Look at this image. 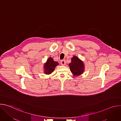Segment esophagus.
<instances>
[{
    "mask_svg": "<svg viewBox=\"0 0 121 121\" xmlns=\"http://www.w3.org/2000/svg\"><path fill=\"white\" fill-rule=\"evenodd\" d=\"M61 64L62 65H65V60H62L61 61Z\"/></svg>",
    "mask_w": 121,
    "mask_h": 121,
    "instance_id": "esophagus-1",
    "label": "esophagus"
}]
</instances>
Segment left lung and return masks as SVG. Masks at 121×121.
Segmentation results:
<instances>
[{
	"mask_svg": "<svg viewBox=\"0 0 121 121\" xmlns=\"http://www.w3.org/2000/svg\"><path fill=\"white\" fill-rule=\"evenodd\" d=\"M70 69L74 77L82 74L85 69L84 63L78 57L74 56L71 59V62L69 64Z\"/></svg>",
	"mask_w": 121,
	"mask_h": 121,
	"instance_id": "obj_1",
	"label": "left lung"
}]
</instances>
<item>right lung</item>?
Instances as JSON below:
<instances>
[{"instance_id":"1","label":"right lung","mask_w":121,"mask_h":121,"mask_svg":"<svg viewBox=\"0 0 121 121\" xmlns=\"http://www.w3.org/2000/svg\"><path fill=\"white\" fill-rule=\"evenodd\" d=\"M59 64L57 62L55 61L53 58L50 57L44 64V72L45 74L49 75L52 73L56 67Z\"/></svg>"}]
</instances>
